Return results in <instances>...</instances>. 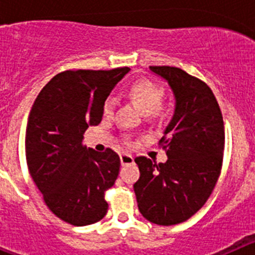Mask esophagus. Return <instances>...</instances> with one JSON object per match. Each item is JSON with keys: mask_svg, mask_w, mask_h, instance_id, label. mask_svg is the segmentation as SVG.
Masks as SVG:
<instances>
[{"mask_svg": "<svg viewBox=\"0 0 255 255\" xmlns=\"http://www.w3.org/2000/svg\"><path fill=\"white\" fill-rule=\"evenodd\" d=\"M120 161L123 166H125V164H131L134 163V157L131 154H129V153H121Z\"/></svg>", "mask_w": 255, "mask_h": 255, "instance_id": "obj_1", "label": "esophagus"}]
</instances>
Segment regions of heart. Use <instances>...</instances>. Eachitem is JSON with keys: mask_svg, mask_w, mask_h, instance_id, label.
<instances>
[{"mask_svg": "<svg viewBox=\"0 0 255 255\" xmlns=\"http://www.w3.org/2000/svg\"><path fill=\"white\" fill-rule=\"evenodd\" d=\"M130 100L136 105V107L140 110L141 114L150 115L153 112H158L157 108L161 105L163 100L164 91L163 88L154 84L150 80H139L134 83L128 91ZM115 101L114 98L106 100L103 105V115L105 116H111L114 114Z\"/></svg>", "mask_w": 255, "mask_h": 255, "instance_id": "1", "label": "heart"}]
</instances>
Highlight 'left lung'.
Wrapping results in <instances>:
<instances>
[{
  "label": "left lung",
  "mask_w": 255,
  "mask_h": 255,
  "mask_svg": "<svg viewBox=\"0 0 255 255\" xmlns=\"http://www.w3.org/2000/svg\"><path fill=\"white\" fill-rule=\"evenodd\" d=\"M149 69L168 83L175 111L159 140L168 159L157 164L136 157L140 177L134 191L144 218L171 226L195 215L215 189L224 159V119L206 83L179 67Z\"/></svg>",
  "instance_id": "obj_1"
}]
</instances>
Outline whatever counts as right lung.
<instances>
[{
  "mask_svg": "<svg viewBox=\"0 0 255 255\" xmlns=\"http://www.w3.org/2000/svg\"><path fill=\"white\" fill-rule=\"evenodd\" d=\"M129 67L67 70L49 80L29 114L25 155L29 173L53 215L74 226L102 220L105 191L119 176L120 157L83 145L89 126L101 123L103 105Z\"/></svg>",
  "mask_w": 255,
  "mask_h": 255,
  "instance_id": "1",
  "label": "right lung"
}]
</instances>
